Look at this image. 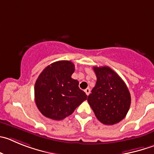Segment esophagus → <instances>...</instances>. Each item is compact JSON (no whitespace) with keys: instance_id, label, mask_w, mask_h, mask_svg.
<instances>
[{"instance_id":"34e87169","label":"esophagus","mask_w":154,"mask_h":154,"mask_svg":"<svg viewBox=\"0 0 154 154\" xmlns=\"http://www.w3.org/2000/svg\"><path fill=\"white\" fill-rule=\"evenodd\" d=\"M90 91H91V90H90V88H87L85 90V94L87 95H88L89 94H90Z\"/></svg>"}]
</instances>
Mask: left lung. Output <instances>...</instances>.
Returning a JSON list of instances; mask_svg holds the SVG:
<instances>
[{
  "instance_id": "8db88e82",
  "label": "left lung",
  "mask_w": 154,
  "mask_h": 154,
  "mask_svg": "<svg viewBox=\"0 0 154 154\" xmlns=\"http://www.w3.org/2000/svg\"><path fill=\"white\" fill-rule=\"evenodd\" d=\"M97 82L88 102L97 119L105 125H114L126 116L131 95L123 80L108 66L94 67Z\"/></svg>"
}]
</instances>
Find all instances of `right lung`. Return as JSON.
<instances>
[{
	"label": "right lung",
	"mask_w": 154,
	"mask_h": 154,
	"mask_svg": "<svg viewBox=\"0 0 154 154\" xmlns=\"http://www.w3.org/2000/svg\"><path fill=\"white\" fill-rule=\"evenodd\" d=\"M75 65L60 60L48 66L39 75L35 85V100L45 116L61 120L71 115L88 96L72 79Z\"/></svg>",
	"instance_id": "right-lung-1"
}]
</instances>
